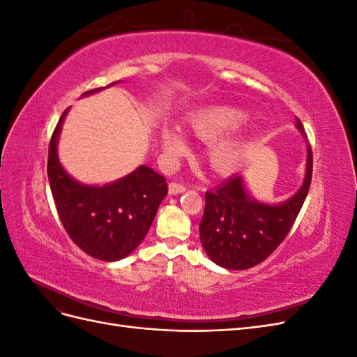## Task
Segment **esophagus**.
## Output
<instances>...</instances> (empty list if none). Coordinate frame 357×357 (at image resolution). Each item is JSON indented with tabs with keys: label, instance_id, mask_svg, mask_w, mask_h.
Here are the masks:
<instances>
[{
	"label": "esophagus",
	"instance_id": "34e87169",
	"mask_svg": "<svg viewBox=\"0 0 357 357\" xmlns=\"http://www.w3.org/2000/svg\"><path fill=\"white\" fill-rule=\"evenodd\" d=\"M168 190L171 195H177V193H181L186 190V186L181 185V183H177V181H171L169 186H168Z\"/></svg>",
	"mask_w": 357,
	"mask_h": 357
}]
</instances>
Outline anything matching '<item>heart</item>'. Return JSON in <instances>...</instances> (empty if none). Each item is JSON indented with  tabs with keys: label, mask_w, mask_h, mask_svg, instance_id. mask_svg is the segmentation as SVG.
<instances>
[{
	"label": "heart",
	"mask_w": 357,
	"mask_h": 357,
	"mask_svg": "<svg viewBox=\"0 0 357 357\" xmlns=\"http://www.w3.org/2000/svg\"><path fill=\"white\" fill-rule=\"evenodd\" d=\"M247 113L238 107L219 105L199 112L190 119L189 125L197 137L204 142H213L238 129L247 121ZM162 143L169 153L174 155L181 153L186 149L183 135L174 128H165L162 131ZM248 150H250V144L245 139H222L211 147L210 160L213 167L222 174H229L243 165L248 156Z\"/></svg>",
	"instance_id": "heart-1"
}]
</instances>
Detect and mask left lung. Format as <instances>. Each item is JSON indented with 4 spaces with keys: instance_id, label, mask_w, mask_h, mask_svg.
<instances>
[{
    "instance_id": "1",
    "label": "left lung",
    "mask_w": 357,
    "mask_h": 357,
    "mask_svg": "<svg viewBox=\"0 0 357 357\" xmlns=\"http://www.w3.org/2000/svg\"><path fill=\"white\" fill-rule=\"evenodd\" d=\"M296 126L305 134L299 119ZM312 150L308 146L304 185L280 205L261 204L248 197L243 177L234 176L205 193L199 238L213 262L226 269H248L271 255L294 226L310 189Z\"/></svg>"
}]
</instances>
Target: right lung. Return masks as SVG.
Returning a JSON list of instances; mask_svg holds the SVG:
<instances>
[{"label": "right lung", "instance_id": "right-lung-1", "mask_svg": "<svg viewBox=\"0 0 357 357\" xmlns=\"http://www.w3.org/2000/svg\"><path fill=\"white\" fill-rule=\"evenodd\" d=\"M104 88L86 91L83 95ZM66 113L67 110L52 134L47 158V176L56 211L70 238L84 253L104 262L119 261L144 240L159 204L168 193L167 180L142 165L129 176L101 188L75 181L63 171L56 153Z\"/></svg>", "mask_w": 357, "mask_h": 357}]
</instances>
